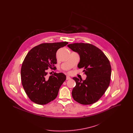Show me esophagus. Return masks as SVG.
Returning <instances> with one entry per match:
<instances>
[{
  "mask_svg": "<svg viewBox=\"0 0 133 133\" xmlns=\"http://www.w3.org/2000/svg\"><path fill=\"white\" fill-rule=\"evenodd\" d=\"M70 79H71V78L69 76H66V80H70Z\"/></svg>",
  "mask_w": 133,
  "mask_h": 133,
  "instance_id": "esophagus-1",
  "label": "esophagus"
}]
</instances>
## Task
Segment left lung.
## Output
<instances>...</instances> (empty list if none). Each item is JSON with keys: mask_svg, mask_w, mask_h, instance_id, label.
Returning <instances> with one entry per match:
<instances>
[{"mask_svg": "<svg viewBox=\"0 0 133 133\" xmlns=\"http://www.w3.org/2000/svg\"><path fill=\"white\" fill-rule=\"evenodd\" d=\"M67 46L79 55L78 67L83 68L87 76L85 80L73 78L76 86L72 90V97L81 104H94L101 98L109 86L111 75L110 61L105 54L93 45L75 43Z\"/></svg>", "mask_w": 133, "mask_h": 133, "instance_id": "left-lung-1", "label": "left lung"}]
</instances>
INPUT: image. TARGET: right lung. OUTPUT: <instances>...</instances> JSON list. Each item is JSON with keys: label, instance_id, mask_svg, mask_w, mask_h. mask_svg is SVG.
<instances>
[{"label": "right lung", "instance_id": "obj_1", "mask_svg": "<svg viewBox=\"0 0 133 133\" xmlns=\"http://www.w3.org/2000/svg\"><path fill=\"white\" fill-rule=\"evenodd\" d=\"M68 43H42L33 47L26 55L21 66V79L25 92L32 101L45 105L57 97L66 75L54 73L48 77L46 71L48 67L55 68L57 51Z\"/></svg>", "mask_w": 133, "mask_h": 133}]
</instances>
